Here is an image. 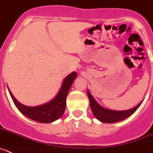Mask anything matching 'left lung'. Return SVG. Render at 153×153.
Returning <instances> with one entry per match:
<instances>
[{"mask_svg": "<svg viewBox=\"0 0 153 153\" xmlns=\"http://www.w3.org/2000/svg\"><path fill=\"white\" fill-rule=\"evenodd\" d=\"M87 96H88L89 100H90V108H91L92 112L94 114V116L96 117V119H98L99 120L102 121L103 123H113L119 122V121L123 120L128 117L131 116V114H134L137 111V108L140 107V105L143 102H141L137 106L130 110L123 111H112V110L105 109V108L101 107L96 102L94 98L92 96V95L90 94L88 90H87Z\"/></svg>", "mask_w": 153, "mask_h": 153, "instance_id": "left-lung-1", "label": "left lung"}]
</instances>
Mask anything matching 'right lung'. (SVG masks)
<instances>
[{
  "label": "right lung",
  "instance_id": "right-lung-1",
  "mask_svg": "<svg viewBox=\"0 0 153 153\" xmlns=\"http://www.w3.org/2000/svg\"><path fill=\"white\" fill-rule=\"evenodd\" d=\"M77 77L76 72H72L63 81L62 87L58 94L52 101L45 105L37 107H28L19 103L9 90L10 94L13 99L16 108L22 114L27 117L37 121V122L47 123L57 120L64 113L66 109V99L72 83Z\"/></svg>",
  "mask_w": 153,
  "mask_h": 153
}]
</instances>
